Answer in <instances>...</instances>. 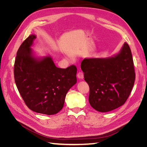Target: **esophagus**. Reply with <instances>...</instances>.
Returning <instances> with one entry per match:
<instances>
[{"label": "esophagus", "instance_id": "34e87169", "mask_svg": "<svg viewBox=\"0 0 147 147\" xmlns=\"http://www.w3.org/2000/svg\"><path fill=\"white\" fill-rule=\"evenodd\" d=\"M77 77L78 78H80V79H83V73L82 72H79L77 74Z\"/></svg>", "mask_w": 147, "mask_h": 147}]
</instances>
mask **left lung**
Wrapping results in <instances>:
<instances>
[{
    "label": "left lung",
    "instance_id": "left-lung-1",
    "mask_svg": "<svg viewBox=\"0 0 147 147\" xmlns=\"http://www.w3.org/2000/svg\"><path fill=\"white\" fill-rule=\"evenodd\" d=\"M81 69L90 87L89 102L93 109L107 112L126 102L136 79L132 53L127 43L114 57L84 59Z\"/></svg>",
    "mask_w": 147,
    "mask_h": 147
}]
</instances>
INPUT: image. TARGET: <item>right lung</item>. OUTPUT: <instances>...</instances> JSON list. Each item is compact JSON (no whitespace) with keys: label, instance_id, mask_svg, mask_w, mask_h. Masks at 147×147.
Instances as JSON below:
<instances>
[{"label":"right lung","instance_id":"right-lung-1","mask_svg":"<svg viewBox=\"0 0 147 147\" xmlns=\"http://www.w3.org/2000/svg\"><path fill=\"white\" fill-rule=\"evenodd\" d=\"M36 37L30 35L21 44L16 53L14 77L18 90L31 110L48 115L63 109L70 88L77 83V67H56L50 57L38 61L30 48Z\"/></svg>","mask_w":147,"mask_h":147}]
</instances>
